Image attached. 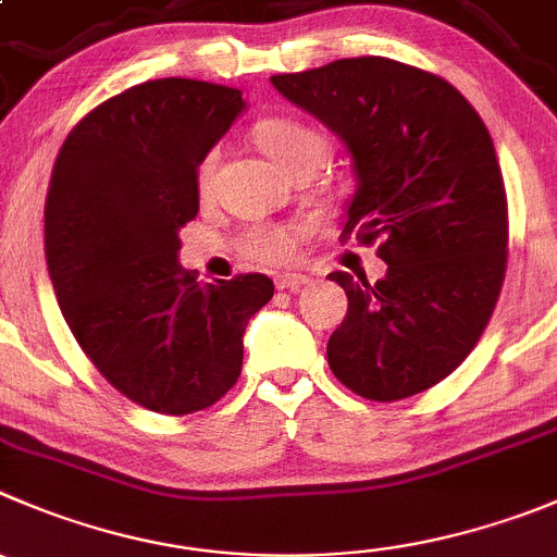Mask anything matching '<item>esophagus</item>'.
Here are the masks:
<instances>
[{"mask_svg":"<svg viewBox=\"0 0 557 557\" xmlns=\"http://www.w3.org/2000/svg\"><path fill=\"white\" fill-rule=\"evenodd\" d=\"M309 282L304 273H278L275 275V287L278 289H300Z\"/></svg>","mask_w":557,"mask_h":557,"instance_id":"esophagus-1","label":"esophagus"}]
</instances>
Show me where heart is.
I'll return each mask as SVG.
<instances>
[{
	"label": "heart",
	"instance_id": "heart-1",
	"mask_svg": "<svg viewBox=\"0 0 557 557\" xmlns=\"http://www.w3.org/2000/svg\"><path fill=\"white\" fill-rule=\"evenodd\" d=\"M253 139L262 147L264 156L287 174L300 172V169H317L327 152L325 134L317 125L295 120V116H268L253 128ZM215 163H219L215 150H210L199 161L196 188L202 194H208L210 185H213ZM246 251L262 262H284V259L293 257L295 235L282 226H259V230L248 232Z\"/></svg>",
	"mask_w": 557,
	"mask_h": 557
}]
</instances>
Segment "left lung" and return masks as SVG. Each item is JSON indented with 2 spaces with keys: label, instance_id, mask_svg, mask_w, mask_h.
<instances>
[{
  "label": "left lung",
  "instance_id": "left-lung-1",
  "mask_svg": "<svg viewBox=\"0 0 557 557\" xmlns=\"http://www.w3.org/2000/svg\"><path fill=\"white\" fill-rule=\"evenodd\" d=\"M347 147L355 194L342 237L380 240L377 284L336 270L349 309L331 372L374 401L407 399L454 372L484 333L506 275V188L495 145L446 78L385 57L270 76Z\"/></svg>",
  "mask_w": 557,
  "mask_h": 557
}]
</instances>
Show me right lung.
Listing matches in <instances>:
<instances>
[{
	"label": "right lung",
	"mask_w": 557,
	"mask_h": 557,
	"mask_svg": "<svg viewBox=\"0 0 557 557\" xmlns=\"http://www.w3.org/2000/svg\"><path fill=\"white\" fill-rule=\"evenodd\" d=\"M243 111L240 89L221 84H136L84 116L51 172L46 262L62 317L98 372L152 412L215 405L273 298L268 275L199 284L177 257L199 161Z\"/></svg>",
	"instance_id": "1"
}]
</instances>
